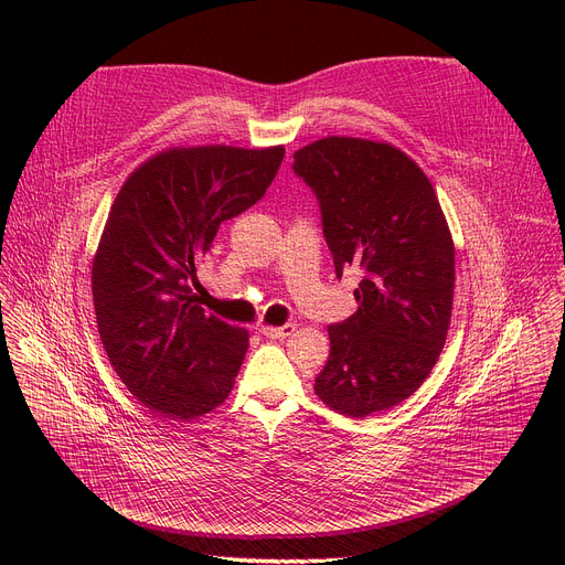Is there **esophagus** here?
Segmentation results:
<instances>
[{"mask_svg":"<svg viewBox=\"0 0 565 565\" xmlns=\"http://www.w3.org/2000/svg\"><path fill=\"white\" fill-rule=\"evenodd\" d=\"M295 330H298V324L295 322H286V324H281V328H273V324H260V334L263 337H267V339H286V337H290Z\"/></svg>","mask_w":565,"mask_h":565,"instance_id":"34e87169","label":"esophagus"}]
</instances>
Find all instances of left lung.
Segmentation results:
<instances>
[{
  "instance_id": "obj_1",
  "label": "left lung",
  "mask_w": 565,
  "mask_h": 565,
  "mask_svg": "<svg viewBox=\"0 0 565 565\" xmlns=\"http://www.w3.org/2000/svg\"><path fill=\"white\" fill-rule=\"evenodd\" d=\"M313 190L322 233L341 279L364 273L358 311L330 324V360L318 398L352 419L409 398L447 341L456 252L435 190L419 164L392 143L324 137L292 156Z\"/></svg>"
}]
</instances>
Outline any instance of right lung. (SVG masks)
I'll use <instances>...</instances> for the list:
<instances>
[{
  "label": "right lung",
  "instance_id": "obj_1",
  "mask_svg": "<svg viewBox=\"0 0 565 565\" xmlns=\"http://www.w3.org/2000/svg\"><path fill=\"white\" fill-rule=\"evenodd\" d=\"M284 146L169 148L116 194L92 267L98 332L128 392L169 419L222 405L249 334L207 316L190 281L222 222L270 188Z\"/></svg>",
  "mask_w": 565,
  "mask_h": 565
}]
</instances>
